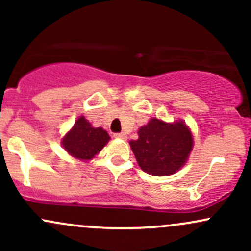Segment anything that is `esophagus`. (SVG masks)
<instances>
[{
  "mask_svg": "<svg viewBox=\"0 0 251 251\" xmlns=\"http://www.w3.org/2000/svg\"><path fill=\"white\" fill-rule=\"evenodd\" d=\"M114 138H118V139H126L125 133H114Z\"/></svg>",
  "mask_w": 251,
  "mask_h": 251,
  "instance_id": "obj_1",
  "label": "esophagus"
}]
</instances>
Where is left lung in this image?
Masks as SVG:
<instances>
[{
  "mask_svg": "<svg viewBox=\"0 0 251 251\" xmlns=\"http://www.w3.org/2000/svg\"><path fill=\"white\" fill-rule=\"evenodd\" d=\"M131 140L132 151L143 171L153 176H169L178 171L188 159L194 145L192 134L183 122L174 124L152 118Z\"/></svg>",
  "mask_w": 251,
  "mask_h": 251,
  "instance_id": "8db88e82",
  "label": "left lung"
}]
</instances>
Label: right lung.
Segmentation results:
<instances>
[{"mask_svg": "<svg viewBox=\"0 0 251 251\" xmlns=\"http://www.w3.org/2000/svg\"><path fill=\"white\" fill-rule=\"evenodd\" d=\"M109 135L101 127H92L91 123L80 117L73 128L62 139L68 153L81 160H89L108 143Z\"/></svg>", "mask_w": 251, "mask_h": 251, "instance_id": "1", "label": "right lung"}]
</instances>
